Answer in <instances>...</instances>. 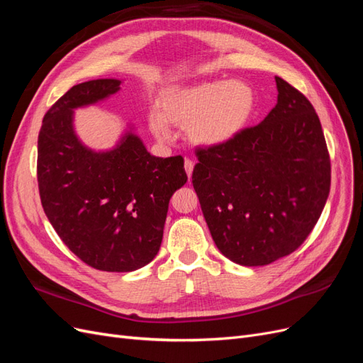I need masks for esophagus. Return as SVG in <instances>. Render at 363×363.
I'll return each mask as SVG.
<instances>
[{"instance_id": "obj_1", "label": "esophagus", "mask_w": 363, "mask_h": 363, "mask_svg": "<svg viewBox=\"0 0 363 363\" xmlns=\"http://www.w3.org/2000/svg\"><path fill=\"white\" fill-rule=\"evenodd\" d=\"M194 162L191 159H186L184 160V169H186V174H188V177H191L192 175V171H194Z\"/></svg>"}]
</instances>
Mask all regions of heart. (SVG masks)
I'll return each mask as SVG.
<instances>
[{
	"label": "heart",
	"instance_id": "b5f03b06",
	"mask_svg": "<svg viewBox=\"0 0 363 363\" xmlns=\"http://www.w3.org/2000/svg\"><path fill=\"white\" fill-rule=\"evenodd\" d=\"M159 107L160 113L152 111L148 115L156 136L167 138V123H171L186 127L194 144L218 147L248 125L256 111V94L244 82H204L168 89L162 94Z\"/></svg>",
	"mask_w": 363,
	"mask_h": 363
}]
</instances>
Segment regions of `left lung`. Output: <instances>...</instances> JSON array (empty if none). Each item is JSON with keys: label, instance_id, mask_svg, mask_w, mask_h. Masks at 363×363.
<instances>
[{"label": "left lung", "instance_id": "obj_1", "mask_svg": "<svg viewBox=\"0 0 363 363\" xmlns=\"http://www.w3.org/2000/svg\"><path fill=\"white\" fill-rule=\"evenodd\" d=\"M277 104L227 144L200 148L192 184L218 250L244 267L291 255L330 192V156L311 101L276 77Z\"/></svg>", "mask_w": 363, "mask_h": 363}]
</instances>
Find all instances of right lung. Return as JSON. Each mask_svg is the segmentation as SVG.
Instances as JSON below:
<instances>
[{"label":"right lung","mask_w":363,"mask_h":363,"mask_svg":"<svg viewBox=\"0 0 363 363\" xmlns=\"http://www.w3.org/2000/svg\"><path fill=\"white\" fill-rule=\"evenodd\" d=\"M121 83L72 86L43 116L38 138L43 212L77 257L108 272L135 271L156 257L171 196L188 182L182 156H151L133 128L108 151L77 138L75 108L106 100Z\"/></svg>","instance_id":"obj_1"}]
</instances>
